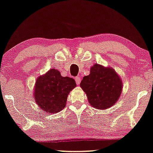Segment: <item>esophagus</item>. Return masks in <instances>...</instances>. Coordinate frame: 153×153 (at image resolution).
I'll list each match as a JSON object with an SVG mask.
<instances>
[{
	"label": "esophagus",
	"instance_id": "obj_1",
	"mask_svg": "<svg viewBox=\"0 0 153 153\" xmlns=\"http://www.w3.org/2000/svg\"><path fill=\"white\" fill-rule=\"evenodd\" d=\"M75 80H76L77 85H79V84L80 82H81V78H80V77L79 76H76V78H75Z\"/></svg>",
	"mask_w": 153,
	"mask_h": 153
}]
</instances>
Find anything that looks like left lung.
<instances>
[{
    "label": "left lung",
    "mask_w": 153,
    "mask_h": 153,
    "mask_svg": "<svg viewBox=\"0 0 153 153\" xmlns=\"http://www.w3.org/2000/svg\"><path fill=\"white\" fill-rule=\"evenodd\" d=\"M80 86L92 107L105 110L119 99L123 82L113 68L94 64L90 69L89 75L83 77Z\"/></svg>",
    "instance_id": "8db88e82"
}]
</instances>
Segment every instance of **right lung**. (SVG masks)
<instances>
[{"label":"right lung","mask_w":153,"mask_h":153,"mask_svg":"<svg viewBox=\"0 0 153 153\" xmlns=\"http://www.w3.org/2000/svg\"><path fill=\"white\" fill-rule=\"evenodd\" d=\"M76 86L74 79L62 76L57 69H51L37 77L34 98L41 110L56 114L65 107L69 94Z\"/></svg>","instance_id":"right-lung-1"}]
</instances>
